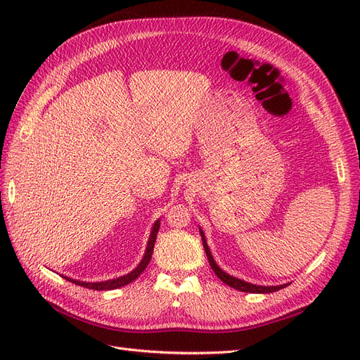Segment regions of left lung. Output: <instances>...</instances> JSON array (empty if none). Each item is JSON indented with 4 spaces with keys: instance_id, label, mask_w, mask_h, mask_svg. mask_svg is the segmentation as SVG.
I'll return each mask as SVG.
<instances>
[{
    "instance_id": "left-lung-1",
    "label": "left lung",
    "mask_w": 360,
    "mask_h": 360,
    "mask_svg": "<svg viewBox=\"0 0 360 360\" xmlns=\"http://www.w3.org/2000/svg\"><path fill=\"white\" fill-rule=\"evenodd\" d=\"M200 233H201V238H202L204 250H205V254H207V258H209V263H210L213 271L217 275V278H219L222 282H225L226 285H230V287H233V288H236V290H238V291H245V292H274V291H278V290H281V288L287 287V284H285V285H276V287L254 285V284H249V282H245V281H242V279H237V278H234V276H231V275L225 274V271H224L222 269H219V266H217V264L214 263V259H213V257H212V254H210V249H209V246H207L204 233H202L201 230H200Z\"/></svg>"
}]
</instances>
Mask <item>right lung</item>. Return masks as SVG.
Segmentation results:
<instances>
[{"label": "right lung", "mask_w": 360, "mask_h": 360, "mask_svg": "<svg viewBox=\"0 0 360 360\" xmlns=\"http://www.w3.org/2000/svg\"><path fill=\"white\" fill-rule=\"evenodd\" d=\"M159 226H160V221H156V224L153 225V230H151V234H150V240H148V245H147V249H146L144 258L139 263V266L135 270L130 271V274H127L124 276H120L117 279L105 281V282H81V281H75V279H70V278H66V276H64V278H66L69 282H73V284H76V285H81V287L90 288V290H97V291L115 290V288H120V287H124V285L130 284V282L135 281L146 270V267L148 266L150 259H151V254H153V248H155V242H156V237H158Z\"/></svg>", "instance_id": "add662e5"}]
</instances>
